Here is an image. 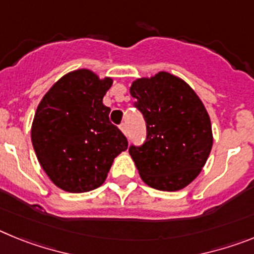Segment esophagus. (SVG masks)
Listing matches in <instances>:
<instances>
[{"instance_id": "obj_1", "label": "esophagus", "mask_w": 254, "mask_h": 254, "mask_svg": "<svg viewBox=\"0 0 254 254\" xmlns=\"http://www.w3.org/2000/svg\"><path fill=\"white\" fill-rule=\"evenodd\" d=\"M120 129L122 131V133L125 134V136H127V126H126V123H122V125L120 126Z\"/></svg>"}]
</instances>
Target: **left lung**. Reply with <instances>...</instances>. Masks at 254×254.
I'll return each mask as SVG.
<instances>
[{
	"mask_svg": "<svg viewBox=\"0 0 254 254\" xmlns=\"http://www.w3.org/2000/svg\"><path fill=\"white\" fill-rule=\"evenodd\" d=\"M129 93L146 121V142L129 147L145 185L159 190H183L208 159L214 136L210 116L185 80L167 71L132 81Z\"/></svg>",
	"mask_w": 254,
	"mask_h": 254,
	"instance_id": "obj_1",
	"label": "left lung"
}]
</instances>
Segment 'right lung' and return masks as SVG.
<instances>
[{"instance_id":"right-lung-1","label":"right lung","mask_w":254,"mask_h":254,"mask_svg":"<svg viewBox=\"0 0 254 254\" xmlns=\"http://www.w3.org/2000/svg\"><path fill=\"white\" fill-rule=\"evenodd\" d=\"M113 78L89 68L73 69L52 85L38 104L31 142L53 185L84 193L105 182L114 159L128 142L109 121L103 98Z\"/></svg>"}]
</instances>
